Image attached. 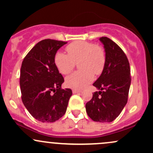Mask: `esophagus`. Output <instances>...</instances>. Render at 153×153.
Wrapping results in <instances>:
<instances>
[{"instance_id": "34e87169", "label": "esophagus", "mask_w": 153, "mask_h": 153, "mask_svg": "<svg viewBox=\"0 0 153 153\" xmlns=\"http://www.w3.org/2000/svg\"><path fill=\"white\" fill-rule=\"evenodd\" d=\"M80 90H78V89H73V94H77V93H80Z\"/></svg>"}]
</instances>
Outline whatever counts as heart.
I'll use <instances>...</instances> for the list:
<instances>
[{
	"mask_svg": "<svg viewBox=\"0 0 153 153\" xmlns=\"http://www.w3.org/2000/svg\"><path fill=\"white\" fill-rule=\"evenodd\" d=\"M68 54L57 52L54 63L59 73L68 75L78 63L80 71L66 78L68 86L81 88L94 79V74H101L106 65V54L101 46L86 42L78 41L66 47Z\"/></svg>",
	"mask_w": 153,
	"mask_h": 153,
	"instance_id": "1",
	"label": "heart"
}]
</instances>
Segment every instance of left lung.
Returning <instances> with one entry per match:
<instances>
[{
    "label": "left lung",
    "mask_w": 153,
    "mask_h": 153,
    "mask_svg": "<svg viewBox=\"0 0 153 153\" xmlns=\"http://www.w3.org/2000/svg\"><path fill=\"white\" fill-rule=\"evenodd\" d=\"M106 52L104 69L93 85L99 91L85 104L88 117L97 122H111L127 104L131 84L130 67L122 49L109 38L99 39Z\"/></svg>",
    "instance_id": "8db88e82"
}]
</instances>
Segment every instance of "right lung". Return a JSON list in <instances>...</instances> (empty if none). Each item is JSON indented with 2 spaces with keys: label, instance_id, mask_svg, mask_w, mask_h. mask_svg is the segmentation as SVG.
I'll return each instance as SVG.
<instances>
[{
  "label": "right lung",
  "instance_id": "right-lung-1",
  "mask_svg": "<svg viewBox=\"0 0 153 153\" xmlns=\"http://www.w3.org/2000/svg\"><path fill=\"white\" fill-rule=\"evenodd\" d=\"M66 42L43 39L24 57L20 73L22 102L34 118L42 122H54L65 114L72 96L54 63L57 51Z\"/></svg>",
  "mask_w": 153,
  "mask_h": 153
}]
</instances>
